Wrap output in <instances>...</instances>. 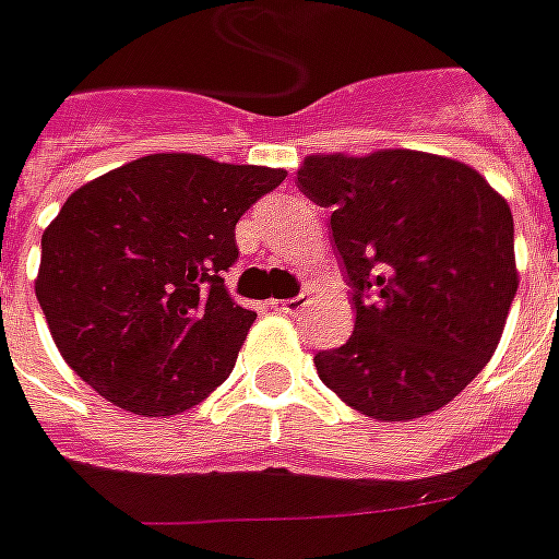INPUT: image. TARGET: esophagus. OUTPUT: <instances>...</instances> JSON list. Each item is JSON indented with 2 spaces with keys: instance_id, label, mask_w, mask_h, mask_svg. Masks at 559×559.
Wrapping results in <instances>:
<instances>
[{
  "instance_id": "obj_1",
  "label": "esophagus",
  "mask_w": 559,
  "mask_h": 559,
  "mask_svg": "<svg viewBox=\"0 0 559 559\" xmlns=\"http://www.w3.org/2000/svg\"><path fill=\"white\" fill-rule=\"evenodd\" d=\"M304 306H306V295H297V297H292V300H283V304H276V309H280V312H285V314H297L300 309H304Z\"/></svg>"
}]
</instances>
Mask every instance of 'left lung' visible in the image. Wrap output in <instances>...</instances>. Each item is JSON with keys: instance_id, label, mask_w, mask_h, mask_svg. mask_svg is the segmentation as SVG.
Listing matches in <instances>:
<instances>
[{"instance_id": "1", "label": "left lung", "mask_w": 559, "mask_h": 559, "mask_svg": "<svg viewBox=\"0 0 559 559\" xmlns=\"http://www.w3.org/2000/svg\"><path fill=\"white\" fill-rule=\"evenodd\" d=\"M297 188L330 209L354 335L314 368L344 404L406 421L454 401L501 342L519 274L513 215L463 162L415 150L306 155Z\"/></svg>"}]
</instances>
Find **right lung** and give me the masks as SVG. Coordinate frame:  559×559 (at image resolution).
Here are the masks:
<instances>
[{
  "mask_svg": "<svg viewBox=\"0 0 559 559\" xmlns=\"http://www.w3.org/2000/svg\"><path fill=\"white\" fill-rule=\"evenodd\" d=\"M285 170L155 153L67 197L35 280L58 350L138 415L191 409L233 371L255 312L226 292L235 224Z\"/></svg>",
  "mask_w": 559,
  "mask_h": 559,
  "instance_id": "add662e5",
  "label": "right lung"
}]
</instances>
